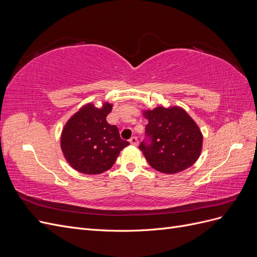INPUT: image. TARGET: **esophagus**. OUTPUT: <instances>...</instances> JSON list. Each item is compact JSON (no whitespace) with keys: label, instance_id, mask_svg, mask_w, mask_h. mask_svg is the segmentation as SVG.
<instances>
[{"label":"esophagus","instance_id":"esophagus-1","mask_svg":"<svg viewBox=\"0 0 257 257\" xmlns=\"http://www.w3.org/2000/svg\"><path fill=\"white\" fill-rule=\"evenodd\" d=\"M130 143H131L132 145H134V146H137V145L139 144V141H138V138H137V137L133 136V137H132V138L130 139Z\"/></svg>","mask_w":257,"mask_h":257}]
</instances>
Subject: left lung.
<instances>
[{
    "label": "left lung",
    "instance_id": "obj_1",
    "mask_svg": "<svg viewBox=\"0 0 257 257\" xmlns=\"http://www.w3.org/2000/svg\"><path fill=\"white\" fill-rule=\"evenodd\" d=\"M146 141L139 149L152 168L177 174L195 163L203 148V134L183 108L163 106L144 111Z\"/></svg>",
    "mask_w": 257,
    "mask_h": 257
}]
</instances>
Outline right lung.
<instances>
[{"label":"right lung","instance_id":"1","mask_svg":"<svg viewBox=\"0 0 257 257\" xmlns=\"http://www.w3.org/2000/svg\"><path fill=\"white\" fill-rule=\"evenodd\" d=\"M112 105L100 108L87 104L69 119L62 131L61 149L77 172L85 175L102 174L111 168L120 151L130 145L120 137L119 130L110 125L106 116Z\"/></svg>","mask_w":257,"mask_h":257}]
</instances>
